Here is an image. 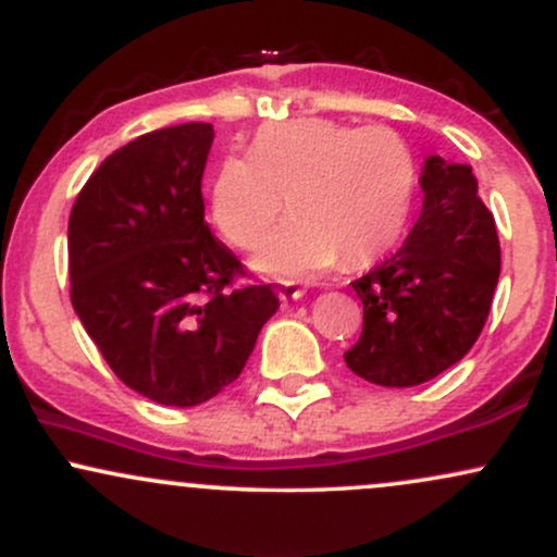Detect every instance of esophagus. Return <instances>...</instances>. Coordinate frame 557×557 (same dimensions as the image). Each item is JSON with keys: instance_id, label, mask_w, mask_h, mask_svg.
<instances>
[{"instance_id": "obj_1", "label": "esophagus", "mask_w": 557, "mask_h": 557, "mask_svg": "<svg viewBox=\"0 0 557 557\" xmlns=\"http://www.w3.org/2000/svg\"><path fill=\"white\" fill-rule=\"evenodd\" d=\"M304 287L300 285H296V283H285L283 287H280L277 290V296H280V300H283V304H287V300H298V298H304Z\"/></svg>"}]
</instances>
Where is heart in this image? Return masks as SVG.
Listing matches in <instances>:
<instances>
[{
	"label": "heart",
	"instance_id": "heart-1",
	"mask_svg": "<svg viewBox=\"0 0 557 557\" xmlns=\"http://www.w3.org/2000/svg\"><path fill=\"white\" fill-rule=\"evenodd\" d=\"M417 194V162L393 127L332 120L264 125L251 157L225 159L212 188V220L238 248H257L290 198L296 212L257 253L267 277L300 280L345 259L382 253L406 227Z\"/></svg>",
	"mask_w": 557,
	"mask_h": 557
}]
</instances>
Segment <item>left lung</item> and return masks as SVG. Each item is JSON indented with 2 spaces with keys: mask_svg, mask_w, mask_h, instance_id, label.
Instances as JSON below:
<instances>
[{
  "mask_svg": "<svg viewBox=\"0 0 557 557\" xmlns=\"http://www.w3.org/2000/svg\"><path fill=\"white\" fill-rule=\"evenodd\" d=\"M421 214L393 257L356 280L363 332L345 354L354 374L413 387L458 363L487 322L500 277L495 220L469 164L426 157Z\"/></svg>",
  "mask_w": 557,
  "mask_h": 557,
  "instance_id": "obj_1",
  "label": "left lung"
}]
</instances>
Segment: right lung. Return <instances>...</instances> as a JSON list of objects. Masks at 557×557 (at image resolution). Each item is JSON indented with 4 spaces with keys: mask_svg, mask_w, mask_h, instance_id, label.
Masks as SVG:
<instances>
[{
    "mask_svg": "<svg viewBox=\"0 0 557 557\" xmlns=\"http://www.w3.org/2000/svg\"><path fill=\"white\" fill-rule=\"evenodd\" d=\"M214 127L185 123L112 151L75 198L70 298L112 372L144 398L190 408L235 382L280 300L227 290L240 261L203 222Z\"/></svg>",
    "mask_w": 557,
    "mask_h": 557,
    "instance_id": "1",
    "label": "right lung"
}]
</instances>
